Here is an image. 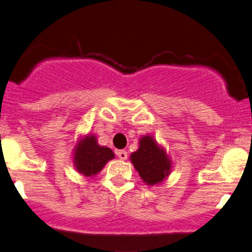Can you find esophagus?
Listing matches in <instances>:
<instances>
[{"label":"esophagus","mask_w":252,"mask_h":252,"mask_svg":"<svg viewBox=\"0 0 252 252\" xmlns=\"http://www.w3.org/2000/svg\"><path fill=\"white\" fill-rule=\"evenodd\" d=\"M117 154V156H118V158H120V160H126V158H128V153L126 152V150H118V152L116 153Z\"/></svg>","instance_id":"esophagus-1"}]
</instances>
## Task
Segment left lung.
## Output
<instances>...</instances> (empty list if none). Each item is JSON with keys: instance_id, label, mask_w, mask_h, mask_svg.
I'll use <instances>...</instances> for the list:
<instances>
[{"instance_id": "8db88e82", "label": "left lung", "mask_w": 252, "mask_h": 252, "mask_svg": "<svg viewBox=\"0 0 252 252\" xmlns=\"http://www.w3.org/2000/svg\"><path fill=\"white\" fill-rule=\"evenodd\" d=\"M130 161L143 182L148 186L161 184L172 173V160L164 147L153 136L143 135L138 140V149L131 153Z\"/></svg>"}]
</instances>
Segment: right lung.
<instances>
[{
    "label": "right lung",
    "mask_w": 252,
    "mask_h": 252,
    "mask_svg": "<svg viewBox=\"0 0 252 252\" xmlns=\"http://www.w3.org/2000/svg\"><path fill=\"white\" fill-rule=\"evenodd\" d=\"M115 158L114 152L105 146H99L96 135L79 136L73 149V166L79 174L94 178Z\"/></svg>",
    "instance_id": "1"
}]
</instances>
